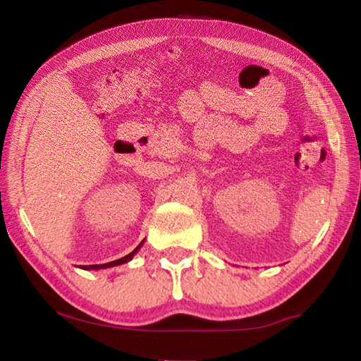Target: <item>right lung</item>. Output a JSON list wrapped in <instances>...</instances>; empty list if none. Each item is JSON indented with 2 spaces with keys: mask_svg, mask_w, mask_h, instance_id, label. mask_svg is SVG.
Returning <instances> with one entry per match:
<instances>
[{
  "mask_svg": "<svg viewBox=\"0 0 361 361\" xmlns=\"http://www.w3.org/2000/svg\"><path fill=\"white\" fill-rule=\"evenodd\" d=\"M145 243V240L140 243V245L133 250L132 253H129V255H126L124 258H119V259H116V261H111V262H105V264H92V266H81V269H84V271H90V269H95V271H99V269H108V267H114V266H121V264H126V262H129L133 256H135V253L138 252L140 248H142V245Z\"/></svg>",
  "mask_w": 361,
  "mask_h": 361,
  "instance_id": "1",
  "label": "right lung"
}]
</instances>
